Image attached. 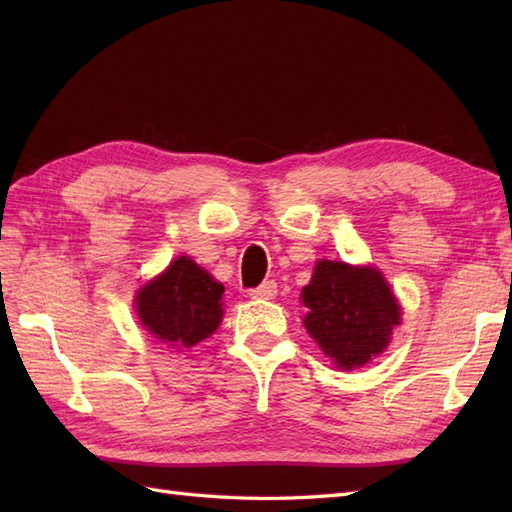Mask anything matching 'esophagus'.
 <instances>
[{
    "label": "esophagus",
    "mask_w": 512,
    "mask_h": 512,
    "mask_svg": "<svg viewBox=\"0 0 512 512\" xmlns=\"http://www.w3.org/2000/svg\"><path fill=\"white\" fill-rule=\"evenodd\" d=\"M275 294H277V284L273 280L262 282L258 288L250 290V297L252 299H273Z\"/></svg>",
    "instance_id": "obj_1"
}]
</instances>
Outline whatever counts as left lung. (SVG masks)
Returning a JSON list of instances; mask_svg holds the SVG:
<instances>
[{
	"mask_svg": "<svg viewBox=\"0 0 512 512\" xmlns=\"http://www.w3.org/2000/svg\"><path fill=\"white\" fill-rule=\"evenodd\" d=\"M303 324L337 369H356L389 346L401 307L376 267L318 260L301 290Z\"/></svg>",
	"mask_w": 512,
	"mask_h": 512,
	"instance_id": "1",
	"label": "left lung"
}]
</instances>
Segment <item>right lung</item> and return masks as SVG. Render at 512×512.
<instances>
[{"mask_svg": "<svg viewBox=\"0 0 512 512\" xmlns=\"http://www.w3.org/2000/svg\"><path fill=\"white\" fill-rule=\"evenodd\" d=\"M224 286L188 256H179L164 273L136 292L138 320L158 342L190 348L220 327Z\"/></svg>", "mask_w": 512, "mask_h": 512, "instance_id": "add662e5", "label": "right lung"}]
</instances>
